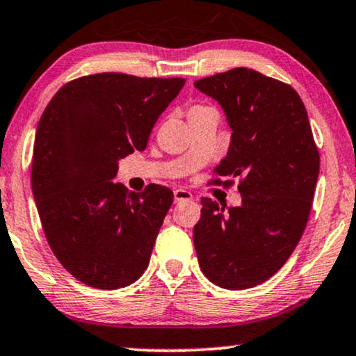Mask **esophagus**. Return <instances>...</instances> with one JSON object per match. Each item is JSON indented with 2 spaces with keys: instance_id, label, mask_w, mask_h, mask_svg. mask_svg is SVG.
Here are the masks:
<instances>
[{
  "instance_id": "1",
  "label": "esophagus",
  "mask_w": 356,
  "mask_h": 356,
  "mask_svg": "<svg viewBox=\"0 0 356 356\" xmlns=\"http://www.w3.org/2000/svg\"><path fill=\"white\" fill-rule=\"evenodd\" d=\"M192 194L186 189H175L174 191V200L175 202H182V200H191Z\"/></svg>"
}]
</instances>
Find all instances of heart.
Returning a JSON list of instances; mask_svg holds the SVG:
<instances>
[{"mask_svg": "<svg viewBox=\"0 0 356 356\" xmlns=\"http://www.w3.org/2000/svg\"><path fill=\"white\" fill-rule=\"evenodd\" d=\"M200 109H205V108H204V106H192L189 113H195V111H200Z\"/></svg>", "mask_w": 356, "mask_h": 356, "instance_id": "1", "label": "heart"}]
</instances>
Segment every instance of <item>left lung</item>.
<instances>
[{"label":"left lung","instance_id":"left-lung-1","mask_svg":"<svg viewBox=\"0 0 356 356\" xmlns=\"http://www.w3.org/2000/svg\"><path fill=\"white\" fill-rule=\"evenodd\" d=\"M194 86L227 115L232 129L229 152L213 172L241 179L242 195V204L227 212L202 199L194 227L197 259L212 284L252 289L275 275L300 242L318 179V149L292 86L247 67Z\"/></svg>","mask_w":356,"mask_h":356}]
</instances>
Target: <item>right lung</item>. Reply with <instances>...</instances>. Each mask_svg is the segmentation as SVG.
Returning a JSON list of instances; mask_svg holds the SVG:
<instances>
[{
  "label": "right lung",
  "instance_id": "right-lung-1",
  "mask_svg": "<svg viewBox=\"0 0 356 356\" xmlns=\"http://www.w3.org/2000/svg\"><path fill=\"white\" fill-rule=\"evenodd\" d=\"M184 84L122 72L83 76L64 84L41 115L33 195L56 259L86 285L121 289L147 268L172 191L151 184L136 194L111 181L122 157L144 151Z\"/></svg>",
  "mask_w": 356,
  "mask_h": 356
}]
</instances>
